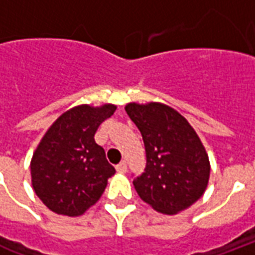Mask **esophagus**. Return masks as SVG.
<instances>
[{
  "label": "esophagus",
  "instance_id": "1",
  "mask_svg": "<svg viewBox=\"0 0 255 255\" xmlns=\"http://www.w3.org/2000/svg\"><path fill=\"white\" fill-rule=\"evenodd\" d=\"M116 171L119 172V173H126V172H127V162H126V161H122L120 164H117Z\"/></svg>",
  "mask_w": 255,
  "mask_h": 255
}]
</instances>
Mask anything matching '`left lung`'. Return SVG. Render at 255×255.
<instances>
[{
  "mask_svg": "<svg viewBox=\"0 0 255 255\" xmlns=\"http://www.w3.org/2000/svg\"><path fill=\"white\" fill-rule=\"evenodd\" d=\"M126 112L142 133L146 166L133 179L144 202L165 214H176L197 202L210 175L201 139L184 117L158 102L128 104Z\"/></svg>",
  "mask_w": 255,
  "mask_h": 255,
  "instance_id": "1",
  "label": "left lung"
}]
</instances>
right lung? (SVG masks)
I'll use <instances>...</instances> for the list:
<instances>
[{
    "instance_id": "right-lung-1",
    "label": "right lung",
    "mask_w": 255,
    "mask_h": 255,
    "mask_svg": "<svg viewBox=\"0 0 255 255\" xmlns=\"http://www.w3.org/2000/svg\"><path fill=\"white\" fill-rule=\"evenodd\" d=\"M115 111L111 104L72 108L42 138L31 160V177L35 194L52 212L80 216L105 191L116 171L94 135Z\"/></svg>"
}]
</instances>
